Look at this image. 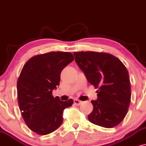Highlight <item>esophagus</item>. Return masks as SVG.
Here are the masks:
<instances>
[{
  "instance_id": "34e87169",
  "label": "esophagus",
  "mask_w": 146,
  "mask_h": 146,
  "mask_svg": "<svg viewBox=\"0 0 146 146\" xmlns=\"http://www.w3.org/2000/svg\"><path fill=\"white\" fill-rule=\"evenodd\" d=\"M74 104H76V105H78V106L80 105V104L82 103L81 101L78 100V99H74Z\"/></svg>"
}]
</instances>
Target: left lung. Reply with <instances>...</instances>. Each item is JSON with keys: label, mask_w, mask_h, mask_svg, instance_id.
Returning a JSON list of instances; mask_svg holds the SVG:
<instances>
[{"label": "left lung", "mask_w": 146, "mask_h": 146, "mask_svg": "<svg viewBox=\"0 0 146 146\" xmlns=\"http://www.w3.org/2000/svg\"><path fill=\"white\" fill-rule=\"evenodd\" d=\"M75 61L94 85L98 98L88 115L90 121L104 128H113L124 119L131 97L129 75L126 67L117 57L104 52H74Z\"/></svg>", "instance_id": "left-lung-1"}]
</instances>
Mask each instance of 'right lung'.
Instances as JSON below:
<instances>
[{"label":"right lung","instance_id":"1","mask_svg":"<svg viewBox=\"0 0 146 146\" xmlns=\"http://www.w3.org/2000/svg\"><path fill=\"white\" fill-rule=\"evenodd\" d=\"M74 60L72 53L51 52L31 58L17 82L18 100L22 117L37 134L52 133L63 123V111L73 100L54 98L52 91L59 85L61 73Z\"/></svg>","mask_w":146,"mask_h":146}]
</instances>
